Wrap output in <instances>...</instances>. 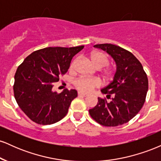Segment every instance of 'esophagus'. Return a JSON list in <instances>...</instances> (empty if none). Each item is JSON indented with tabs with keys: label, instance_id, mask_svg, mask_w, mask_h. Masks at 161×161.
Segmentation results:
<instances>
[{
	"label": "esophagus",
	"instance_id": "obj_1",
	"mask_svg": "<svg viewBox=\"0 0 161 161\" xmlns=\"http://www.w3.org/2000/svg\"><path fill=\"white\" fill-rule=\"evenodd\" d=\"M78 95L82 96V97H86V96H88V95H86V94H85V93H82V92H78Z\"/></svg>",
	"mask_w": 161,
	"mask_h": 161
}]
</instances>
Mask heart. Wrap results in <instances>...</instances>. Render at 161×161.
I'll use <instances>...</instances> for the list:
<instances>
[{"label":"heart","instance_id":"obj_1","mask_svg":"<svg viewBox=\"0 0 161 161\" xmlns=\"http://www.w3.org/2000/svg\"><path fill=\"white\" fill-rule=\"evenodd\" d=\"M91 60L96 67L98 69L104 68L108 64V58L107 55L101 51H94L91 54ZM76 60H73L70 65V69H73L75 66ZM106 74L108 76L111 75L110 71H107ZM75 88H78L81 92H90L92 91L95 87L100 86L99 80L97 79L93 78H86V77H79L76 79L73 82Z\"/></svg>","mask_w":161,"mask_h":161}]
</instances>
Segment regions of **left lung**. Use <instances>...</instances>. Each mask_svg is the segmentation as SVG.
<instances>
[{"instance_id":"8db88e82","label":"left lung","mask_w":161,"mask_h":161,"mask_svg":"<svg viewBox=\"0 0 161 161\" xmlns=\"http://www.w3.org/2000/svg\"><path fill=\"white\" fill-rule=\"evenodd\" d=\"M101 48L114 59L116 70L114 79L101 92L108 99L98 97L89 114L99 124L117 126L126 123L140 111L145 101L148 80L139 60L126 50L112 44H100Z\"/></svg>"}]
</instances>
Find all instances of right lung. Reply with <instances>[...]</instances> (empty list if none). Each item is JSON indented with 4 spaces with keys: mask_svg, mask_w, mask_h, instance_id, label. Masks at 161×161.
<instances>
[{
    "mask_svg": "<svg viewBox=\"0 0 161 161\" xmlns=\"http://www.w3.org/2000/svg\"><path fill=\"white\" fill-rule=\"evenodd\" d=\"M84 46L49 47L29 54L18 66L14 76V97L31 120L50 125L66 115L72 101L77 97L75 89L53 91V83L68 71L73 57Z\"/></svg>",
    "mask_w": 161,
    "mask_h": 161,
    "instance_id": "1",
    "label": "right lung"
}]
</instances>
